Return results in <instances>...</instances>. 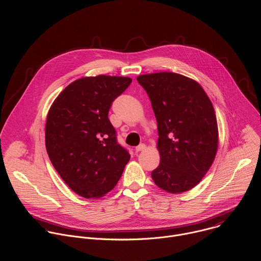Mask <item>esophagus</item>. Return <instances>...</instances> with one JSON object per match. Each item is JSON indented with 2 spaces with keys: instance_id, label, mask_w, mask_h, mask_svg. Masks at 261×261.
<instances>
[{
  "instance_id": "34e87169",
  "label": "esophagus",
  "mask_w": 261,
  "mask_h": 261,
  "mask_svg": "<svg viewBox=\"0 0 261 261\" xmlns=\"http://www.w3.org/2000/svg\"><path fill=\"white\" fill-rule=\"evenodd\" d=\"M145 150V144H143V143H141V144H139V145H137L136 147H135V151L138 153V152H141V151H144Z\"/></svg>"
}]
</instances>
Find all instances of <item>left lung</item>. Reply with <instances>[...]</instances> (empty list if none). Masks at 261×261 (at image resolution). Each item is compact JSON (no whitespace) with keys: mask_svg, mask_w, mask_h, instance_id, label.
Masks as SVG:
<instances>
[{"mask_svg":"<svg viewBox=\"0 0 261 261\" xmlns=\"http://www.w3.org/2000/svg\"><path fill=\"white\" fill-rule=\"evenodd\" d=\"M158 125L160 164L152 178L170 193L188 191L212 166L218 148L214 106L195 81L172 72L137 77Z\"/></svg>","mask_w":261,"mask_h":261,"instance_id":"8db88e82","label":"left lung"}]
</instances>
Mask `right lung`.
Here are the masks:
<instances>
[{
    "label": "right lung",
    "mask_w": 261,
    "mask_h": 261,
    "mask_svg": "<svg viewBox=\"0 0 261 261\" xmlns=\"http://www.w3.org/2000/svg\"><path fill=\"white\" fill-rule=\"evenodd\" d=\"M131 83L129 77L107 75L77 80L48 111V157L68 187L85 198H99L113 190L130 159L118 142L108 111Z\"/></svg>",
    "instance_id": "add662e5"
}]
</instances>
